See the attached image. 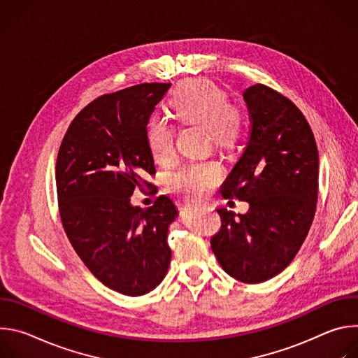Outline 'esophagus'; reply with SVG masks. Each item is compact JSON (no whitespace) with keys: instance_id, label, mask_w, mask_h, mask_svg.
Here are the masks:
<instances>
[{"instance_id":"esophagus-1","label":"esophagus","mask_w":358,"mask_h":358,"mask_svg":"<svg viewBox=\"0 0 358 358\" xmlns=\"http://www.w3.org/2000/svg\"><path fill=\"white\" fill-rule=\"evenodd\" d=\"M187 207H192V208H196L198 206H196V203H191V206H189V203H188V206Z\"/></svg>"}]
</instances>
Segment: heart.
Returning <instances> with one entry per match:
<instances>
[{"label":"heart","instance_id":"1","mask_svg":"<svg viewBox=\"0 0 358 358\" xmlns=\"http://www.w3.org/2000/svg\"><path fill=\"white\" fill-rule=\"evenodd\" d=\"M171 110L180 122L202 124L210 138L218 145L232 144L242 130V113L229 105L224 89L207 79L189 80L181 85L170 101ZM145 140L151 157L166 163L174 152V130L159 116L151 117L145 129ZM221 177L215 162L180 164L167 173V187L174 192L196 198L208 191Z\"/></svg>","mask_w":358,"mask_h":358}]
</instances>
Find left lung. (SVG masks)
Segmentation results:
<instances>
[{
  "label": "left lung",
  "instance_id": "8db88e82",
  "mask_svg": "<svg viewBox=\"0 0 358 358\" xmlns=\"http://www.w3.org/2000/svg\"><path fill=\"white\" fill-rule=\"evenodd\" d=\"M243 99L249 137L221 194L249 202V211L236 217L218 208L221 229L211 238V249L229 276L261 283L293 261L309 234L319 151L308 120L286 96L258 83L243 92Z\"/></svg>",
  "mask_w": 358,
  "mask_h": 358
}]
</instances>
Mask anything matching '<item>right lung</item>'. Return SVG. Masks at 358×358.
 I'll return each mask as SVG.
<instances>
[{
  "label": "right lung",
  "mask_w": 358,
  "mask_h": 358,
  "mask_svg": "<svg viewBox=\"0 0 358 358\" xmlns=\"http://www.w3.org/2000/svg\"><path fill=\"white\" fill-rule=\"evenodd\" d=\"M171 83H140L94 99L72 120L57 160V192L64 229L93 276L126 296L162 283L171 249L174 202L159 196L148 208L133 207L156 174L145 129Z\"/></svg>",
  "instance_id": "right-lung-1"
}]
</instances>
